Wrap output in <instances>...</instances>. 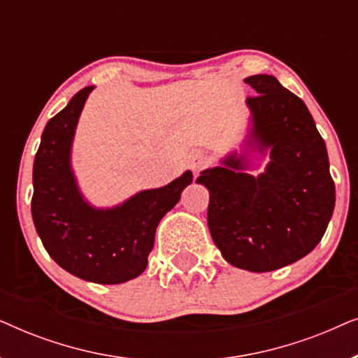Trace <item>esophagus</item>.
Listing matches in <instances>:
<instances>
[{"label": "esophagus", "instance_id": "obj_1", "mask_svg": "<svg viewBox=\"0 0 358 358\" xmlns=\"http://www.w3.org/2000/svg\"><path fill=\"white\" fill-rule=\"evenodd\" d=\"M207 164H208V156L205 155L203 151H194V153L190 155V158H189L190 169L200 171V169H203Z\"/></svg>", "mask_w": 358, "mask_h": 358}]
</instances>
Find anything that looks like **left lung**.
Instances as JSON below:
<instances>
[{"instance_id": "left-lung-1", "label": "left lung", "mask_w": 358, "mask_h": 358, "mask_svg": "<svg viewBox=\"0 0 358 358\" xmlns=\"http://www.w3.org/2000/svg\"><path fill=\"white\" fill-rule=\"evenodd\" d=\"M252 138L271 150L266 173H241V158L203 171L197 184L210 192L208 228L222 256L238 268L271 272L305 257L324 236L336 187L322 136L300 97L271 75L244 80Z\"/></svg>"}]
</instances>
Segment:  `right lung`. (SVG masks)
I'll use <instances>...</instances> for the list:
<instances>
[{
  "label": "right lung",
  "instance_id": "obj_1",
  "mask_svg": "<svg viewBox=\"0 0 358 358\" xmlns=\"http://www.w3.org/2000/svg\"><path fill=\"white\" fill-rule=\"evenodd\" d=\"M92 86L83 87L48 120L34 159L32 220L43 248L66 272L94 283H124L148 264L161 218L192 182L185 173L159 189L143 190L125 203L96 210L83 200L70 168V148Z\"/></svg>",
  "mask_w": 358,
  "mask_h": 358
}]
</instances>
